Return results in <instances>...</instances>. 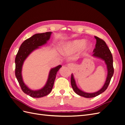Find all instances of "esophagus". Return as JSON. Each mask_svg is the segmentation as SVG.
Instances as JSON below:
<instances>
[{
  "mask_svg": "<svg viewBox=\"0 0 125 125\" xmlns=\"http://www.w3.org/2000/svg\"><path fill=\"white\" fill-rule=\"evenodd\" d=\"M67 67L69 68H73L74 67V65L73 63H68L67 65Z\"/></svg>",
  "mask_w": 125,
  "mask_h": 125,
  "instance_id": "34e87169",
  "label": "esophagus"
}]
</instances>
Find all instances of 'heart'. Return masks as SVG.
<instances>
[{"mask_svg":"<svg viewBox=\"0 0 125 125\" xmlns=\"http://www.w3.org/2000/svg\"><path fill=\"white\" fill-rule=\"evenodd\" d=\"M84 40H75L64 44L62 52L64 55H70L82 49L84 52L89 51L91 47V45L88 42L85 43Z\"/></svg>","mask_w":125,"mask_h":125,"instance_id":"obj_1","label":"heart"}]
</instances>
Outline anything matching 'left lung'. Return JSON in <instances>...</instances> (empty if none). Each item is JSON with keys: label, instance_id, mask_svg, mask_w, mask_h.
<instances>
[{"label": "left lung", "instance_id": "8db88e82", "mask_svg": "<svg viewBox=\"0 0 125 125\" xmlns=\"http://www.w3.org/2000/svg\"><path fill=\"white\" fill-rule=\"evenodd\" d=\"M94 37L96 40V43L95 45V47L94 49L93 52L94 54L92 55V56L93 57L99 58L104 61L107 68V77L103 86L102 87L101 89L96 92L93 93L85 92L78 88L76 84L74 75L73 73L71 74V84L74 92L79 95L86 98L95 97L100 95L102 93L104 92L107 88L113 74H114L113 59L110 50L103 40L99 38L97 36Z\"/></svg>", "mask_w": 125, "mask_h": 125}]
</instances>
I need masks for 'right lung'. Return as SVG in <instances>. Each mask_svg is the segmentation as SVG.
Returning <instances> with one entry per match:
<instances>
[{
    "instance_id": "obj_1",
    "label": "right lung",
    "mask_w": 125,
    "mask_h": 125,
    "mask_svg": "<svg viewBox=\"0 0 125 125\" xmlns=\"http://www.w3.org/2000/svg\"><path fill=\"white\" fill-rule=\"evenodd\" d=\"M52 32L37 33L25 40L22 43L15 59L16 69L15 74L23 92L32 97L39 98L46 96L50 93L53 87L56 76L58 71L62 67L58 65L52 68L49 73L46 84L39 90H33L30 89L23 81L22 75V70L23 63L28 57L40 46L46 44L50 39Z\"/></svg>"
}]
</instances>
